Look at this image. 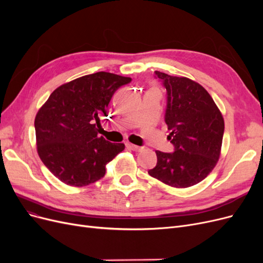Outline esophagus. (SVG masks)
<instances>
[{
  "mask_svg": "<svg viewBox=\"0 0 263 263\" xmlns=\"http://www.w3.org/2000/svg\"><path fill=\"white\" fill-rule=\"evenodd\" d=\"M126 146L128 147L129 149L134 150V151H140V150L142 149V148H141V147H139V146H136V145H134V144H130V142H127Z\"/></svg>",
  "mask_w": 263,
  "mask_h": 263,
  "instance_id": "esophagus-1",
  "label": "esophagus"
}]
</instances>
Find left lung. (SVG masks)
<instances>
[{
  "label": "left lung",
  "instance_id": "1",
  "mask_svg": "<svg viewBox=\"0 0 263 263\" xmlns=\"http://www.w3.org/2000/svg\"><path fill=\"white\" fill-rule=\"evenodd\" d=\"M166 90L165 124L173 153L157 150L153 178L173 187H189L204 180L216 165L224 136V118L209 92L185 77L156 71Z\"/></svg>",
  "mask_w": 263,
  "mask_h": 263
}]
</instances>
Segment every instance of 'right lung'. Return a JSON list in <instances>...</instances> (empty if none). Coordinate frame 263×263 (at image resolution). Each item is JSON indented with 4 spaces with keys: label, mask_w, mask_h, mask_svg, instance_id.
<instances>
[{
    "label": "right lung",
    "mask_w": 263,
    "mask_h": 263,
    "mask_svg": "<svg viewBox=\"0 0 263 263\" xmlns=\"http://www.w3.org/2000/svg\"><path fill=\"white\" fill-rule=\"evenodd\" d=\"M130 78L97 72L57 87L35 117L37 151L55 178L85 186L105 176V166L125 149L99 135L115 91Z\"/></svg>",
    "instance_id": "add662e5"
}]
</instances>
